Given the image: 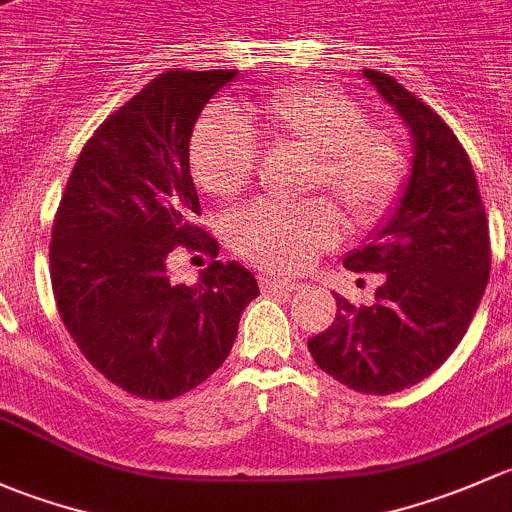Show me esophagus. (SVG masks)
<instances>
[{"label": "esophagus", "mask_w": 512, "mask_h": 512, "mask_svg": "<svg viewBox=\"0 0 512 512\" xmlns=\"http://www.w3.org/2000/svg\"><path fill=\"white\" fill-rule=\"evenodd\" d=\"M300 283L286 281V278H261V291L263 293H291L298 291Z\"/></svg>", "instance_id": "34e87169"}]
</instances>
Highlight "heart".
<instances>
[{"label":"heart","instance_id":"b5f03b06","mask_svg":"<svg viewBox=\"0 0 512 512\" xmlns=\"http://www.w3.org/2000/svg\"><path fill=\"white\" fill-rule=\"evenodd\" d=\"M256 128L276 145L315 155L313 187H328L357 224L379 219L402 192L409 152L397 130L374 128L365 105L330 86H283L251 108ZM258 145L234 110H207L189 142L192 175L217 197H236L256 175ZM340 212L328 199L261 202L229 221L234 249L273 273H298L335 244Z\"/></svg>","mask_w":512,"mask_h":512}]
</instances>
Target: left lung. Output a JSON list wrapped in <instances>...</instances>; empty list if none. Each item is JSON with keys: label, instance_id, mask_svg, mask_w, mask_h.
<instances>
[{"label": "left lung", "instance_id": "1", "mask_svg": "<svg viewBox=\"0 0 512 512\" xmlns=\"http://www.w3.org/2000/svg\"><path fill=\"white\" fill-rule=\"evenodd\" d=\"M362 76L397 110L414 142L399 204L345 268L382 276L374 303L335 295L337 315L310 337L315 365L362 394H394L444 365L466 335L488 276L491 239L471 160L434 110L387 73Z\"/></svg>", "mask_w": 512, "mask_h": 512}]
</instances>
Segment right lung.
I'll list each match as a JSON object with an SVG mask.
<instances>
[{"label": "right lung", "instance_id": "add662e5", "mask_svg": "<svg viewBox=\"0 0 512 512\" xmlns=\"http://www.w3.org/2000/svg\"><path fill=\"white\" fill-rule=\"evenodd\" d=\"M236 73L172 68L152 78L105 118L63 189L49 249L56 308L83 357L135 397L175 399L217 372L258 295L236 261H212L194 286L167 273L177 246L219 254L194 224L202 209L189 140Z\"/></svg>", "mask_w": 512, "mask_h": 512}]
</instances>
